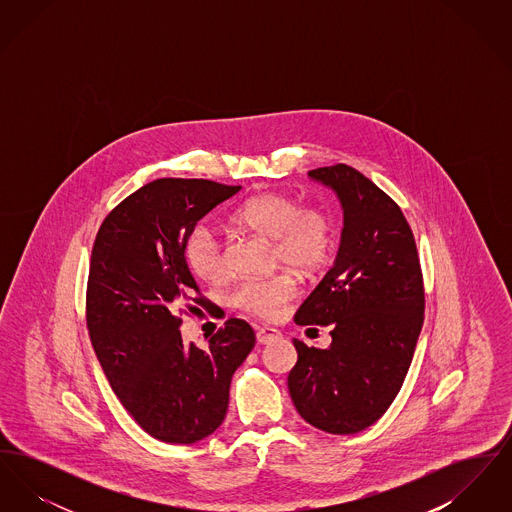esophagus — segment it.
Wrapping results in <instances>:
<instances>
[{
    "instance_id": "34e87169",
    "label": "esophagus",
    "mask_w": 512,
    "mask_h": 512,
    "mask_svg": "<svg viewBox=\"0 0 512 512\" xmlns=\"http://www.w3.org/2000/svg\"><path fill=\"white\" fill-rule=\"evenodd\" d=\"M282 334L276 330V328H270V326H263V328H257V341L259 343H270V341L280 340Z\"/></svg>"
}]
</instances>
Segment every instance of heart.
<instances>
[{"label": "heart", "mask_w": 512, "mask_h": 512, "mask_svg": "<svg viewBox=\"0 0 512 512\" xmlns=\"http://www.w3.org/2000/svg\"><path fill=\"white\" fill-rule=\"evenodd\" d=\"M230 222L270 240L272 259L301 274L318 272L330 261L334 249V224L328 211L318 205L299 207L295 197L282 192H261L249 197L230 213ZM186 259L197 278L205 282L220 280L226 263L217 230L197 226L186 245ZM295 292V280L282 272L238 284L232 292V303L253 317L274 320Z\"/></svg>", "instance_id": "heart-1"}]
</instances>
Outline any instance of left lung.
I'll use <instances>...</instances> for the list:
<instances>
[{
	"label": "left lung",
	"mask_w": 512,
	"mask_h": 512,
	"mask_svg": "<svg viewBox=\"0 0 512 512\" xmlns=\"http://www.w3.org/2000/svg\"><path fill=\"white\" fill-rule=\"evenodd\" d=\"M343 209L334 267L299 307L301 326H328V349L293 340L288 390L301 418L328 434H357L388 411L424 322V282L413 230L399 205L347 165L309 171Z\"/></svg>",
	"instance_id": "8db88e82"
}]
</instances>
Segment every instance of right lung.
I'll return each mask as SVG.
<instances>
[{
	"label": "right lung",
	"instance_id": "right-lung-1",
	"mask_svg": "<svg viewBox=\"0 0 512 512\" xmlns=\"http://www.w3.org/2000/svg\"><path fill=\"white\" fill-rule=\"evenodd\" d=\"M242 186L159 178L128 195L99 226L86 320L115 395L165 443L211 436L226 416L230 382L255 345L242 318H228L207 349L184 345L176 313L207 307L186 263L195 224Z\"/></svg>",
	"mask_w": 512,
	"mask_h": 512
}]
</instances>
